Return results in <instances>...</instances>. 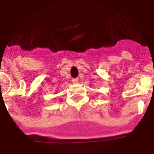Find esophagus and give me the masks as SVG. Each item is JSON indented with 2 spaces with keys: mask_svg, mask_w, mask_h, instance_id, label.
Returning a JSON list of instances; mask_svg holds the SVG:
<instances>
[{
  "mask_svg": "<svg viewBox=\"0 0 154 154\" xmlns=\"http://www.w3.org/2000/svg\"><path fill=\"white\" fill-rule=\"evenodd\" d=\"M72 83H77L78 82V79L77 78H72Z\"/></svg>",
  "mask_w": 154,
  "mask_h": 154,
  "instance_id": "obj_1",
  "label": "esophagus"
}]
</instances>
